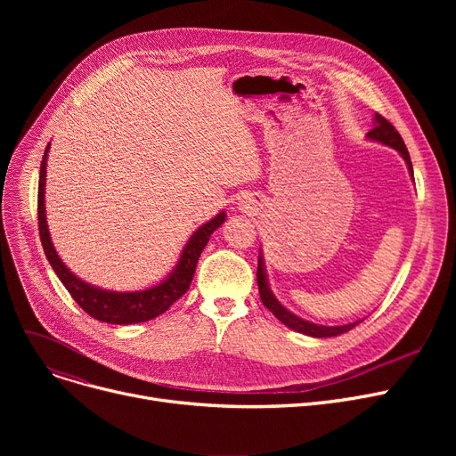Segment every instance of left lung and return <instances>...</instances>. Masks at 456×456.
Masks as SVG:
<instances>
[{
    "instance_id": "left-lung-1",
    "label": "left lung",
    "mask_w": 456,
    "mask_h": 456,
    "mask_svg": "<svg viewBox=\"0 0 456 456\" xmlns=\"http://www.w3.org/2000/svg\"><path fill=\"white\" fill-rule=\"evenodd\" d=\"M373 129L366 134L368 140L379 142V143H385V146L395 150L401 153V157L406 162V167H409L411 175L414 177V170H412V162H411V155L409 150H406L404 142L401 138V134L395 131V127L388 122L387 118H382L380 114H375L373 118ZM256 282H258V292H260V299L265 303V306L270 310V313L282 322L286 327H290L296 332L306 334V337H313V338H330V337H338V334H344L347 330H351L353 327H356L362 320H354L351 323L346 325H318L313 323L308 320H303L299 316H296L294 313H290L289 308L282 306L279 303V299L273 296L270 284H268V275H266V266H265V256H262V249L258 253V268H256Z\"/></svg>"
}]
</instances>
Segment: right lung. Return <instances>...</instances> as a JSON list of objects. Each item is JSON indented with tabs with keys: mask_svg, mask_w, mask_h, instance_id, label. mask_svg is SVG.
<instances>
[{
	"mask_svg": "<svg viewBox=\"0 0 456 456\" xmlns=\"http://www.w3.org/2000/svg\"><path fill=\"white\" fill-rule=\"evenodd\" d=\"M47 151H50V143L44 151L42 166H40V181H38V231L44 253L50 260V265L61 282L66 286L69 296L76 299V303L85 310L92 318L112 323V325H131V323H142L153 320L166 313L188 289L191 277H194L196 266L201 251L205 249L210 234L218 229L225 222V210L218 212L212 220L198 227L188 238L186 246L181 251V258L177 260L175 268L167 273L160 282L150 286L146 290L136 292H112L94 286L90 282L81 281L77 275L66 268L64 262L55 251V246L52 242L50 231H47L45 222V170H47Z\"/></svg>",
	"mask_w": 456,
	"mask_h": 456,
	"instance_id": "obj_1",
	"label": "right lung"
}]
</instances>
